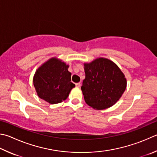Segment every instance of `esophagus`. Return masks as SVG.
Masks as SVG:
<instances>
[{"mask_svg": "<svg viewBox=\"0 0 157 157\" xmlns=\"http://www.w3.org/2000/svg\"><path fill=\"white\" fill-rule=\"evenodd\" d=\"M80 86H81V84L79 83H79H76L75 84V86L77 88H79V87H80Z\"/></svg>", "mask_w": 157, "mask_h": 157, "instance_id": "34e87169", "label": "esophagus"}]
</instances>
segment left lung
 I'll return each instance as SVG.
<instances>
[{"instance_id": "1", "label": "left lung", "mask_w": 157, "mask_h": 157, "mask_svg": "<svg viewBox=\"0 0 157 157\" xmlns=\"http://www.w3.org/2000/svg\"><path fill=\"white\" fill-rule=\"evenodd\" d=\"M85 79L81 89L85 102L95 110L113 106L123 95L127 80L115 62L98 58L84 63Z\"/></svg>"}]
</instances>
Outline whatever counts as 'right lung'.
Returning a JSON list of instances; mask_svg holds the SVG:
<instances>
[{
  "label": "right lung",
  "instance_id": "obj_1",
  "mask_svg": "<svg viewBox=\"0 0 157 157\" xmlns=\"http://www.w3.org/2000/svg\"><path fill=\"white\" fill-rule=\"evenodd\" d=\"M69 65L53 57L36 70L33 78V86L40 98L50 104L65 100L75 85L71 82Z\"/></svg>",
  "mask_w": 157,
  "mask_h": 157
}]
</instances>
